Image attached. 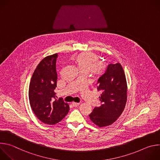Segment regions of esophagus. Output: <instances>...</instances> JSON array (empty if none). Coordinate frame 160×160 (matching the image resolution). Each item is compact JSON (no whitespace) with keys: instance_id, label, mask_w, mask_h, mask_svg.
I'll list each match as a JSON object with an SVG mask.
<instances>
[{"instance_id":"obj_1","label":"esophagus","mask_w":160,"mask_h":160,"mask_svg":"<svg viewBox=\"0 0 160 160\" xmlns=\"http://www.w3.org/2000/svg\"><path fill=\"white\" fill-rule=\"evenodd\" d=\"M80 105V103H77V102H73L72 103V105L73 106V107H77V106H78Z\"/></svg>"}]
</instances>
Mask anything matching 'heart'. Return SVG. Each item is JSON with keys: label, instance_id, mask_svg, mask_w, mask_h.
Listing matches in <instances>:
<instances>
[{"label": "heart", "instance_id": "obj_1", "mask_svg": "<svg viewBox=\"0 0 160 160\" xmlns=\"http://www.w3.org/2000/svg\"><path fill=\"white\" fill-rule=\"evenodd\" d=\"M73 61L80 72L92 73L95 75H100L104 72V66L100 63V58L93 52H84L77 55Z\"/></svg>", "mask_w": 160, "mask_h": 160}]
</instances>
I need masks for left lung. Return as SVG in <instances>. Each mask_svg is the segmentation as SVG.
Returning <instances> with one entry per match:
<instances>
[{"label": "left lung", "mask_w": 160, "mask_h": 160, "mask_svg": "<svg viewBox=\"0 0 160 160\" xmlns=\"http://www.w3.org/2000/svg\"><path fill=\"white\" fill-rule=\"evenodd\" d=\"M97 90L102 92V105L95 107L89 115L90 120L100 128L114 123L123 112L127 101V82L119 63L108 65L107 70L97 80Z\"/></svg>", "instance_id": "obj_1"}]
</instances>
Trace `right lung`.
Wrapping results in <instances>:
<instances>
[{
    "label": "right lung",
    "instance_id": "add662e5",
    "mask_svg": "<svg viewBox=\"0 0 160 160\" xmlns=\"http://www.w3.org/2000/svg\"><path fill=\"white\" fill-rule=\"evenodd\" d=\"M58 54L43 58L35 69L29 87V99L31 109L43 123L54 125L68 114L69 105L62 98L56 99V69Z\"/></svg>",
    "mask_w": 160,
    "mask_h": 160
}]
</instances>
